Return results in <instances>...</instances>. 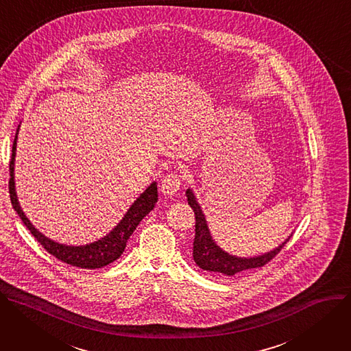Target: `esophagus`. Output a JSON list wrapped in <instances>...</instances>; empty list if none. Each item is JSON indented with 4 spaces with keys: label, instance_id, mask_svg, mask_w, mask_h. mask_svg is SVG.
<instances>
[{
    "label": "esophagus",
    "instance_id": "34e87169",
    "mask_svg": "<svg viewBox=\"0 0 351 351\" xmlns=\"http://www.w3.org/2000/svg\"><path fill=\"white\" fill-rule=\"evenodd\" d=\"M181 186V176L169 174L162 181V192L167 197H174Z\"/></svg>",
    "mask_w": 351,
    "mask_h": 351
}]
</instances>
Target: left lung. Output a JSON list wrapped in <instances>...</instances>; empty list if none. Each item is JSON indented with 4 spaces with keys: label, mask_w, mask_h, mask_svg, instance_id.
Returning <instances> with one entry per match:
<instances>
[{
    "label": "left lung",
    "mask_w": 351,
    "mask_h": 351,
    "mask_svg": "<svg viewBox=\"0 0 351 351\" xmlns=\"http://www.w3.org/2000/svg\"><path fill=\"white\" fill-rule=\"evenodd\" d=\"M185 195H186L188 205L193 212H195V240H193V251H192L193 261H195V263L201 269L212 271V274H217L223 276H234L236 274H240V271L250 270L254 267H261L266 265L270 259H274L276 254L280 252V250L291 237L289 236V239H286L279 247L274 248L269 252H265L262 255L250 256V258L231 255L224 250H221L213 240L204 210L198 204V199L195 197V193H193V191L188 188L185 191Z\"/></svg>",
    "instance_id": "1"
}]
</instances>
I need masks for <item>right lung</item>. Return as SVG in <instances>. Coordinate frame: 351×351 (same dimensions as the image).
Here are the masks:
<instances>
[{
	"mask_svg": "<svg viewBox=\"0 0 351 351\" xmlns=\"http://www.w3.org/2000/svg\"><path fill=\"white\" fill-rule=\"evenodd\" d=\"M21 127V125H19ZM19 127L16 130V135L14 139L12 145V156H11V162H10V197H11V204L14 209L16 210L18 216L22 219L23 224L30 230L33 237L40 243L47 252H50L53 256L57 259L76 266V267H82V269H97L103 267L114 261L119 259L121 254L125 250L127 241L131 237L141 220L154 208L156 202H158V184L154 181L141 193V195L134 201V204L130 206L124 217L120 220V223L117 224L108 234L101 237L97 241H93L86 245H66V244H60L57 241H53L51 239L46 237L43 232L38 231L30 220L26 217L25 212L22 210L18 195H16V189H15V156H16V139H18V132Z\"/></svg>",
	"mask_w": 351,
	"mask_h": 351,
	"instance_id": "obj_1",
	"label": "right lung"
}]
</instances>
